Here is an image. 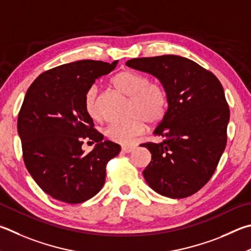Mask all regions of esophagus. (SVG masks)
Returning <instances> with one entry per match:
<instances>
[{"mask_svg": "<svg viewBox=\"0 0 251 251\" xmlns=\"http://www.w3.org/2000/svg\"><path fill=\"white\" fill-rule=\"evenodd\" d=\"M135 148H136V146H123V147H122V151H124V152H131V151H134Z\"/></svg>", "mask_w": 251, "mask_h": 251, "instance_id": "1", "label": "esophagus"}]
</instances>
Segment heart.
<instances>
[{"label": "heart", "mask_w": 251, "mask_h": 251, "mask_svg": "<svg viewBox=\"0 0 251 251\" xmlns=\"http://www.w3.org/2000/svg\"><path fill=\"white\" fill-rule=\"evenodd\" d=\"M112 84L122 94L129 98L128 116L130 118L111 124L105 130L108 139L122 145L133 144L135 139L145 131L147 122L157 124L165 117L168 98L161 86L150 83L147 75L133 70H124L112 79ZM84 111L91 120L101 118L98 106V90L95 86L86 91L84 95Z\"/></svg>", "instance_id": "obj_1"}]
</instances>
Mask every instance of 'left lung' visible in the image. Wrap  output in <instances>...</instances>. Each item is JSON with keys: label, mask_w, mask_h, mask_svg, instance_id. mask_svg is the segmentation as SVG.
I'll list each match as a JSON object with an SVG mask.
<instances>
[{"label": "left lung", "mask_w": 251, "mask_h": 251, "mask_svg": "<svg viewBox=\"0 0 251 251\" xmlns=\"http://www.w3.org/2000/svg\"><path fill=\"white\" fill-rule=\"evenodd\" d=\"M126 65L157 78L168 98L166 115L153 131L163 140L141 145L151 153L145 180L163 197H190L211 179L226 147L224 89L212 72L175 54L135 58Z\"/></svg>", "instance_id": "8db88e82"}]
</instances>
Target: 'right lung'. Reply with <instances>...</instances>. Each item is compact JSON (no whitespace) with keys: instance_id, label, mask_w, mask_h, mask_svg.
<instances>
[{"instance_id":"obj_1","label":"right lung","mask_w":251,"mask_h":251,"mask_svg":"<svg viewBox=\"0 0 251 251\" xmlns=\"http://www.w3.org/2000/svg\"><path fill=\"white\" fill-rule=\"evenodd\" d=\"M117 62L66 63L44 72L27 90L17 121L24 162L40 189L58 201L78 204L94 197L105 182L106 163L121 151L93 128L83 105L86 91ZM84 139L97 143L88 154Z\"/></svg>"}]
</instances>
